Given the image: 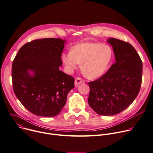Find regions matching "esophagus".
Listing matches in <instances>:
<instances>
[{
  "label": "esophagus",
  "mask_w": 153,
  "mask_h": 153,
  "mask_svg": "<svg viewBox=\"0 0 153 153\" xmlns=\"http://www.w3.org/2000/svg\"><path fill=\"white\" fill-rule=\"evenodd\" d=\"M84 82V80H82L81 78H80V77H77V78L75 79V81H74L75 86H76V87L78 86L79 84H81V83H83Z\"/></svg>",
  "instance_id": "esophagus-1"
}]
</instances>
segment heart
I'll list each match as a JSON object with an SVG mask.
<instances>
[{"mask_svg":"<svg viewBox=\"0 0 153 153\" xmlns=\"http://www.w3.org/2000/svg\"><path fill=\"white\" fill-rule=\"evenodd\" d=\"M112 57V50L107 45L82 43L73 46L70 52L63 53L62 60L69 71L81 64L83 74L89 79H95L104 74Z\"/></svg>","mask_w":153,"mask_h":153,"instance_id":"obj_1","label":"heart"}]
</instances>
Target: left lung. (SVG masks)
<instances>
[{
    "mask_svg": "<svg viewBox=\"0 0 153 153\" xmlns=\"http://www.w3.org/2000/svg\"><path fill=\"white\" fill-rule=\"evenodd\" d=\"M112 46L116 62L100 79L88 83V102L100 115H114L128 107L139 93L142 79V60L129 43L116 38Z\"/></svg>",
    "mask_w": 153,
    "mask_h": 153,
    "instance_id": "1",
    "label": "left lung"
}]
</instances>
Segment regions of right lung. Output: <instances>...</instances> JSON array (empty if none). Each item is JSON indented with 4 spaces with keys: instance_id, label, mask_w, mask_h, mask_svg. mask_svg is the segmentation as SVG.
Masks as SVG:
<instances>
[{
    "instance_id": "add662e5",
    "label": "right lung",
    "mask_w": 153,
    "mask_h": 153,
    "mask_svg": "<svg viewBox=\"0 0 153 153\" xmlns=\"http://www.w3.org/2000/svg\"><path fill=\"white\" fill-rule=\"evenodd\" d=\"M65 43L60 38L32 41L20 48L13 62L14 92L35 115L53 117L59 114L69 91L74 87V79L59 70Z\"/></svg>"
}]
</instances>
